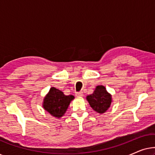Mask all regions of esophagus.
Wrapping results in <instances>:
<instances>
[{
	"label": "esophagus",
	"instance_id": "1",
	"mask_svg": "<svg viewBox=\"0 0 155 155\" xmlns=\"http://www.w3.org/2000/svg\"><path fill=\"white\" fill-rule=\"evenodd\" d=\"M75 95L78 97H82V96H83V92H76Z\"/></svg>",
	"mask_w": 155,
	"mask_h": 155
}]
</instances>
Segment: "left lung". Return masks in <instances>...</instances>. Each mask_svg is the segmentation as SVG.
Listing matches in <instances>:
<instances>
[{
    "instance_id": "obj_1",
    "label": "left lung",
    "mask_w": 155,
    "mask_h": 155,
    "mask_svg": "<svg viewBox=\"0 0 155 155\" xmlns=\"http://www.w3.org/2000/svg\"><path fill=\"white\" fill-rule=\"evenodd\" d=\"M86 99L92 109L99 114L105 113L112 101L111 95L103 85L97 86L94 92L87 96Z\"/></svg>"
}]
</instances>
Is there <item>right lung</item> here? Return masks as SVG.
Segmentation results:
<instances>
[{"label": "right lung", "mask_w": 155, "mask_h": 155, "mask_svg": "<svg viewBox=\"0 0 155 155\" xmlns=\"http://www.w3.org/2000/svg\"><path fill=\"white\" fill-rule=\"evenodd\" d=\"M73 99V95L66 96L61 90L53 87L44 97L43 107L51 116L61 118L64 115Z\"/></svg>", "instance_id": "1"}]
</instances>
